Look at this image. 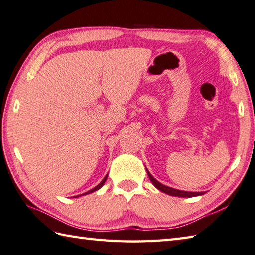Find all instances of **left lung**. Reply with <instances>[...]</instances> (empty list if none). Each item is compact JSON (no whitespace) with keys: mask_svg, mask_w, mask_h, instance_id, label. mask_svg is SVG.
<instances>
[{"mask_svg":"<svg viewBox=\"0 0 255 255\" xmlns=\"http://www.w3.org/2000/svg\"><path fill=\"white\" fill-rule=\"evenodd\" d=\"M146 171H147V175L148 177L150 179V181H152L153 185L156 187V188L160 191H163V193L167 194V195H170V196H175V197H187V198H190V197H195V196H201L204 195L205 193H193V191H183V190H178V189H174V188H170V187L168 186H165L163 184H160L159 181H157L156 179H155L152 175H150L149 171L147 170L146 168Z\"/></svg>","mask_w":255,"mask_h":255,"instance_id":"left-lung-1","label":"left lung"}]
</instances>
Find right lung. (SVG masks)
<instances>
[{
	"label": "right lung",
	"instance_id": "obj_1",
	"mask_svg": "<svg viewBox=\"0 0 255 255\" xmlns=\"http://www.w3.org/2000/svg\"><path fill=\"white\" fill-rule=\"evenodd\" d=\"M107 178H108V175L106 176V177H105V178H103V179L101 180V183H100V184H99L98 186H96V187H95V188H92L91 190H89V191H87V193H85V194H82V195H88V194H91V193H93V191H96V190H98V189H100V188H101V187L103 186V184H105V183H106V180H107ZM82 195H80V196H82ZM75 197H79V196H75Z\"/></svg>",
	"mask_w": 255,
	"mask_h": 255
}]
</instances>
